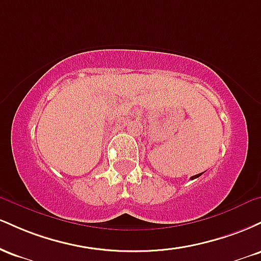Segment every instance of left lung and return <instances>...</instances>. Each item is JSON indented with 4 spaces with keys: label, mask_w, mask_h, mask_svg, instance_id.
Here are the masks:
<instances>
[{
    "label": "left lung",
    "mask_w": 261,
    "mask_h": 261,
    "mask_svg": "<svg viewBox=\"0 0 261 261\" xmlns=\"http://www.w3.org/2000/svg\"><path fill=\"white\" fill-rule=\"evenodd\" d=\"M201 174H202V173H200V174H196V175H193V176H191V179H196V178H199V176L201 175Z\"/></svg>",
    "instance_id": "left-lung-1"
}]
</instances>
